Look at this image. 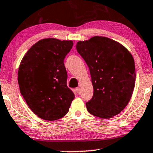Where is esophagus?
I'll use <instances>...</instances> for the list:
<instances>
[{"label": "esophagus", "instance_id": "1", "mask_svg": "<svg viewBox=\"0 0 153 153\" xmlns=\"http://www.w3.org/2000/svg\"><path fill=\"white\" fill-rule=\"evenodd\" d=\"M75 91H76V93L78 94H80V89L79 88H76V89H75Z\"/></svg>", "mask_w": 153, "mask_h": 153}]
</instances>
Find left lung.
I'll return each mask as SVG.
<instances>
[{
	"mask_svg": "<svg viewBox=\"0 0 153 153\" xmlns=\"http://www.w3.org/2000/svg\"><path fill=\"white\" fill-rule=\"evenodd\" d=\"M77 51L90 69L93 97L86 103L88 112L102 119L119 114L130 101L136 82L134 59L119 42L95 36L79 41Z\"/></svg>",
	"mask_w": 153,
	"mask_h": 153,
	"instance_id": "obj_1",
	"label": "left lung"
}]
</instances>
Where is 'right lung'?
Wrapping results in <instances>:
<instances>
[{
    "label": "right lung",
    "mask_w": 153,
    "mask_h": 153,
    "mask_svg": "<svg viewBox=\"0 0 153 153\" xmlns=\"http://www.w3.org/2000/svg\"><path fill=\"white\" fill-rule=\"evenodd\" d=\"M71 40L43 39L25 53L18 70L19 88L30 109L41 119L55 121L68 112L74 93L67 86L64 59Z\"/></svg>",
    "instance_id": "obj_1"
}]
</instances>
